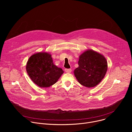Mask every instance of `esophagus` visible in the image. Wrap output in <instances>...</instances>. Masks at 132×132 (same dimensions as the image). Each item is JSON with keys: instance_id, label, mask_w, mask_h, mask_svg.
I'll return each instance as SVG.
<instances>
[{"instance_id": "obj_1", "label": "esophagus", "mask_w": 132, "mask_h": 132, "mask_svg": "<svg viewBox=\"0 0 132 132\" xmlns=\"http://www.w3.org/2000/svg\"><path fill=\"white\" fill-rule=\"evenodd\" d=\"M65 71L67 73H70L71 72V69H65Z\"/></svg>"}]
</instances>
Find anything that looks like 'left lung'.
Segmentation results:
<instances>
[{
	"label": "left lung",
	"mask_w": 132,
	"mask_h": 132,
	"mask_svg": "<svg viewBox=\"0 0 132 132\" xmlns=\"http://www.w3.org/2000/svg\"><path fill=\"white\" fill-rule=\"evenodd\" d=\"M78 65L73 71L75 76L79 84L87 88L98 85L104 77L108 69L104 56L92 50H88L80 55Z\"/></svg>",
	"instance_id": "1"
}]
</instances>
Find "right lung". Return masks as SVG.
Here are the masks:
<instances>
[{
	"label": "right lung",
	"instance_id": "add662e5",
	"mask_svg": "<svg viewBox=\"0 0 132 132\" xmlns=\"http://www.w3.org/2000/svg\"><path fill=\"white\" fill-rule=\"evenodd\" d=\"M26 70L32 81L41 88L55 84L64 73L54 64L51 55L47 52L35 53L29 59Z\"/></svg>",
	"mask_w": 132,
	"mask_h": 132
}]
</instances>
